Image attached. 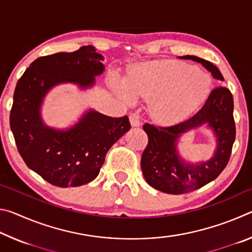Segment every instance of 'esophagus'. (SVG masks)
Returning <instances> with one entry per match:
<instances>
[{"label": "esophagus", "instance_id": "34e87169", "mask_svg": "<svg viewBox=\"0 0 252 252\" xmlns=\"http://www.w3.org/2000/svg\"><path fill=\"white\" fill-rule=\"evenodd\" d=\"M130 123L132 126H140V119H139V116L136 113H132L130 114Z\"/></svg>", "mask_w": 252, "mask_h": 252}]
</instances>
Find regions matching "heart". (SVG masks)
<instances>
[{"instance_id": "1", "label": "heart", "mask_w": 252, "mask_h": 252, "mask_svg": "<svg viewBox=\"0 0 252 252\" xmlns=\"http://www.w3.org/2000/svg\"><path fill=\"white\" fill-rule=\"evenodd\" d=\"M127 103L141 97L150 101L152 118L161 125H176L189 118L207 100L211 80L194 66L176 61L149 62L113 80Z\"/></svg>"}]
</instances>
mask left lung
<instances>
[{
	"mask_svg": "<svg viewBox=\"0 0 252 252\" xmlns=\"http://www.w3.org/2000/svg\"><path fill=\"white\" fill-rule=\"evenodd\" d=\"M180 59L201 63L213 78L223 81L218 67L207 60L194 55H185ZM204 124L215 134V153L207 161L190 164L178 156L177 141L181 135ZM143 130L148 134L149 142L141 157V169L149 185L170 194L198 190L215 180L229 162L236 138L231 92L223 87L216 88L193 117L171 126H156L146 123Z\"/></svg>",
	"mask_w": 252,
	"mask_h": 252,
	"instance_id": "8db88e82",
	"label": "left lung"
}]
</instances>
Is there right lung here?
I'll use <instances>...</instances> for the list:
<instances>
[{
	"instance_id": "1",
	"label": "right lung",
	"mask_w": 252,
	"mask_h": 252,
	"mask_svg": "<svg viewBox=\"0 0 252 252\" xmlns=\"http://www.w3.org/2000/svg\"><path fill=\"white\" fill-rule=\"evenodd\" d=\"M103 60L92 45L41 57L16 84L10 114L16 147L28 167L51 185L79 187L94 180L106 152L130 130L126 116L112 118L92 109L66 129H54L42 119V103L54 87L92 88L103 73Z\"/></svg>"
}]
</instances>
